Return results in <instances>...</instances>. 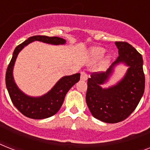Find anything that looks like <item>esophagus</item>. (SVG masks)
<instances>
[{
	"instance_id": "obj_1",
	"label": "esophagus",
	"mask_w": 150,
	"mask_h": 150,
	"mask_svg": "<svg viewBox=\"0 0 150 150\" xmlns=\"http://www.w3.org/2000/svg\"><path fill=\"white\" fill-rule=\"evenodd\" d=\"M87 79H88V74H87L86 71H82L81 72V79L82 80V81H86Z\"/></svg>"
}]
</instances>
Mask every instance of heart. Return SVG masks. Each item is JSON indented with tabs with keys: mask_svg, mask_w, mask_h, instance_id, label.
Returning a JSON list of instances; mask_svg holds the SVG:
<instances>
[{
	"mask_svg": "<svg viewBox=\"0 0 150 150\" xmlns=\"http://www.w3.org/2000/svg\"><path fill=\"white\" fill-rule=\"evenodd\" d=\"M105 52H106V50H105L103 48L94 47L90 50V55H91L92 58L93 59V60L97 61V60H100V59L104 55ZM109 61L110 57H107L104 59V61H103V64H107Z\"/></svg>",
	"mask_w": 150,
	"mask_h": 150,
	"instance_id": "heart-1",
	"label": "heart"
}]
</instances>
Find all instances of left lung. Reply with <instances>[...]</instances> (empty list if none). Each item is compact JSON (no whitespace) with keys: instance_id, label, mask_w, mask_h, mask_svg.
Segmentation results:
<instances>
[{"instance_id":"left-lung-1","label":"left lung","mask_w":150,"mask_h":150,"mask_svg":"<svg viewBox=\"0 0 150 150\" xmlns=\"http://www.w3.org/2000/svg\"><path fill=\"white\" fill-rule=\"evenodd\" d=\"M118 57L106 72L92 73L88 79L87 106L95 118L106 123H117L126 119L139 104L145 89L142 55L126 42H115ZM119 63L129 67L123 79L108 88L101 86L108 81Z\"/></svg>"}]
</instances>
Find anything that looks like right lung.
I'll list each match as a JSON object with an SVG mask.
<instances>
[{
	"instance_id": "obj_1",
	"label": "right lung",
	"mask_w": 150,
	"mask_h": 150,
	"mask_svg": "<svg viewBox=\"0 0 150 150\" xmlns=\"http://www.w3.org/2000/svg\"><path fill=\"white\" fill-rule=\"evenodd\" d=\"M33 41H40L52 45H63L66 43L65 40L57 36H34L17 46L13 52L12 58L6 71V87L13 104L23 115L33 119H44L57 113L63 104L68 90L79 81L80 74L76 73L72 75L64 76L57 81L50 91L43 96L34 97L25 94L15 83L13 77V68L19 52Z\"/></svg>"
}]
</instances>
